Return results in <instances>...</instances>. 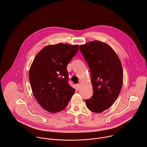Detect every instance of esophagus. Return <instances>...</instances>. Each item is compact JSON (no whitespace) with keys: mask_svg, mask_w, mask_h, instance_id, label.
Returning a JSON list of instances; mask_svg holds the SVG:
<instances>
[{"mask_svg":"<svg viewBox=\"0 0 147 147\" xmlns=\"http://www.w3.org/2000/svg\"><path fill=\"white\" fill-rule=\"evenodd\" d=\"M76 86H77V87L78 89H80V87H81V84H80V83H78V84H77L76 85Z\"/></svg>","mask_w":147,"mask_h":147,"instance_id":"34e87169","label":"esophagus"}]
</instances>
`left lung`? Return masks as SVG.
I'll list each match as a JSON object with an SVG mask.
<instances>
[{
    "instance_id": "left-lung-1",
    "label": "left lung",
    "mask_w": 147,
    "mask_h": 147,
    "mask_svg": "<svg viewBox=\"0 0 147 147\" xmlns=\"http://www.w3.org/2000/svg\"><path fill=\"white\" fill-rule=\"evenodd\" d=\"M91 73L93 95L86 100L87 107L100 113L109 109L121 91L123 70L118 56L107 44L93 41L80 46Z\"/></svg>"
}]
</instances>
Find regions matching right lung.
Instances as JSON below:
<instances>
[{"label": "right lung", "instance_id": "right-lung-1", "mask_svg": "<svg viewBox=\"0 0 147 147\" xmlns=\"http://www.w3.org/2000/svg\"><path fill=\"white\" fill-rule=\"evenodd\" d=\"M78 50V45L59 43L49 45L35 57L29 70L33 96L46 111L63 110L74 94L68 82L67 65Z\"/></svg>", "mask_w": 147, "mask_h": 147}]
</instances>
